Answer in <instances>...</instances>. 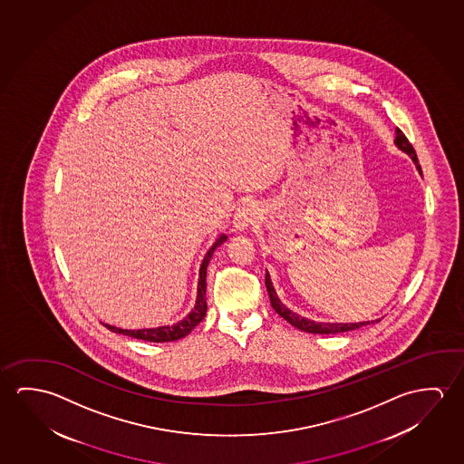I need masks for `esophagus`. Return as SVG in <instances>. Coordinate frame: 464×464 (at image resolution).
<instances>
[{"label": "esophagus", "mask_w": 464, "mask_h": 464, "mask_svg": "<svg viewBox=\"0 0 464 464\" xmlns=\"http://www.w3.org/2000/svg\"><path fill=\"white\" fill-rule=\"evenodd\" d=\"M257 218H259V208L255 203H243L234 216V226L238 230H245L250 227L253 222H256Z\"/></svg>", "instance_id": "obj_1"}]
</instances>
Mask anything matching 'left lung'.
<instances>
[{
  "instance_id": "1",
  "label": "left lung",
  "mask_w": 464,
  "mask_h": 464,
  "mask_svg": "<svg viewBox=\"0 0 464 464\" xmlns=\"http://www.w3.org/2000/svg\"><path fill=\"white\" fill-rule=\"evenodd\" d=\"M395 145H397L401 151H405V153L411 156L412 161H414L416 168H418V170L420 172V161H418L416 151H414V148H412L410 140L406 139L405 133L401 132L400 129H397ZM420 174H422V172H420ZM265 282L274 311H276L280 317H284L288 324H292L294 327L300 329V331L309 332V334H340V332L354 331V329H360L362 325L374 323V321H366V323H316V321H311V319H306V317L300 316V314H296L294 311H290L284 303L280 302L279 296H277L276 290H274L273 282H271V277H269L267 271H266ZM377 321H379V319H377Z\"/></svg>"
}]
</instances>
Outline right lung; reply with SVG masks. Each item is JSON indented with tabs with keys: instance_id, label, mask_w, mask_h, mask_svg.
Here are the masks:
<instances>
[{
	"instance_id": "1",
	"label": "right lung",
	"mask_w": 464,
	"mask_h": 464,
	"mask_svg": "<svg viewBox=\"0 0 464 464\" xmlns=\"http://www.w3.org/2000/svg\"><path fill=\"white\" fill-rule=\"evenodd\" d=\"M227 240V236L222 234L213 246L209 248L207 256L201 263L199 267V280H198V295H197V303L195 308L191 309L190 314L182 319L180 323L172 324V325H162V327H155V329H139V331H127V329H119L110 324H104L111 332L116 334H122V335H129L133 339L147 340V342H174V340L184 339L185 335H188L197 325H198L203 317L207 314V269L209 259L213 256L214 250L218 246H221L222 243Z\"/></svg>"
}]
</instances>
